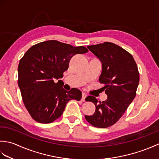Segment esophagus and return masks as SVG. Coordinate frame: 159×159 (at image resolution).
I'll return each mask as SVG.
<instances>
[{
    "label": "esophagus",
    "mask_w": 159,
    "mask_h": 159,
    "mask_svg": "<svg viewBox=\"0 0 159 159\" xmlns=\"http://www.w3.org/2000/svg\"><path fill=\"white\" fill-rule=\"evenodd\" d=\"M86 97H87V95L85 94V93H82V98H81V100L83 101V102H85Z\"/></svg>",
    "instance_id": "esophagus-1"
}]
</instances>
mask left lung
I'll return each instance as SVG.
<instances>
[{"label": "left lung", "instance_id": "obj_1", "mask_svg": "<svg viewBox=\"0 0 159 159\" xmlns=\"http://www.w3.org/2000/svg\"><path fill=\"white\" fill-rule=\"evenodd\" d=\"M87 48L102 63L99 81L104 86L107 99L98 101L87 96L96 106L93 116H85L86 120L97 128H107L116 124L123 116L136 96L139 73L133 57L126 50L111 42L88 46Z\"/></svg>", "mask_w": 159, "mask_h": 159}]
</instances>
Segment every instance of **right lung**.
Returning a JSON list of instances; mask_svg holds the SVG:
<instances>
[{"label":"right lung","mask_w":159,"mask_h":159,"mask_svg":"<svg viewBox=\"0 0 159 159\" xmlns=\"http://www.w3.org/2000/svg\"><path fill=\"white\" fill-rule=\"evenodd\" d=\"M88 52L85 46L74 47L48 40L31 47L18 65V86L26 109L34 120L48 124L61 116L70 100L79 101L82 93L76 88L67 92L61 80L71 58Z\"/></svg>","instance_id":"add662e5"}]
</instances>
